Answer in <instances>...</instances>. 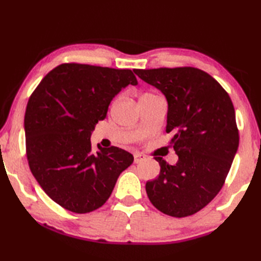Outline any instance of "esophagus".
<instances>
[{
	"instance_id": "34e87169",
	"label": "esophagus",
	"mask_w": 261,
	"mask_h": 261,
	"mask_svg": "<svg viewBox=\"0 0 261 261\" xmlns=\"http://www.w3.org/2000/svg\"><path fill=\"white\" fill-rule=\"evenodd\" d=\"M134 157H135V164H139L142 162V160L146 159V156H143L142 153H139V152L135 153Z\"/></svg>"
}]
</instances>
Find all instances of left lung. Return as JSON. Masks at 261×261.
I'll use <instances>...</instances> for the list:
<instances>
[{"label": "left lung", "instance_id": "left-lung-1", "mask_svg": "<svg viewBox=\"0 0 261 261\" xmlns=\"http://www.w3.org/2000/svg\"><path fill=\"white\" fill-rule=\"evenodd\" d=\"M136 75L167 99L166 131L178 160L160 165L147 181L150 202L160 212L184 218L198 212L223 186L239 147L236 112L229 94L205 71L193 67L136 69Z\"/></svg>", "mask_w": 261, "mask_h": 261}]
</instances>
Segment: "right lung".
<instances>
[{
	"label": "right lung",
	"mask_w": 261,
	"mask_h": 261,
	"mask_svg": "<svg viewBox=\"0 0 261 261\" xmlns=\"http://www.w3.org/2000/svg\"><path fill=\"white\" fill-rule=\"evenodd\" d=\"M137 84L130 69L62 64L32 93L24 115L28 162L39 185L60 206L75 213L101 207L134 163L118 147L93 153L91 136L114 96Z\"/></svg>",
	"instance_id": "add662e5"
}]
</instances>
